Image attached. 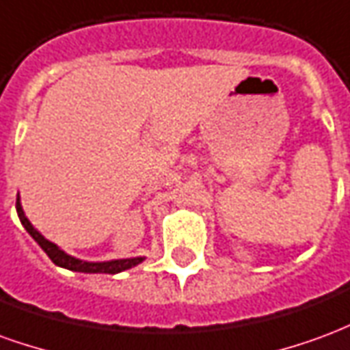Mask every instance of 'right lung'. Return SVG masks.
I'll return each mask as SVG.
<instances>
[{
    "label": "right lung",
    "mask_w": 350,
    "mask_h": 350,
    "mask_svg": "<svg viewBox=\"0 0 350 350\" xmlns=\"http://www.w3.org/2000/svg\"><path fill=\"white\" fill-rule=\"evenodd\" d=\"M16 212H18L20 223L24 225L27 232L31 234L35 242L39 243L42 247V251L50 257V260L56 264V266H62V268H67V270L72 271H84V273H120L123 270H129L133 266L140 264L144 258H120V260H108V262H86V260H80V258H75L71 255H67L65 251H62L57 247L56 243L49 242L44 236L35 230L33 225L29 223V219L26 217V213L22 210V204H20V197H16Z\"/></svg>",
    "instance_id": "right-lung-1"
}]
</instances>
